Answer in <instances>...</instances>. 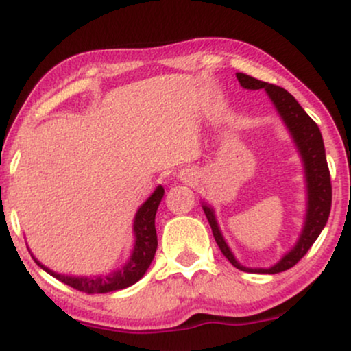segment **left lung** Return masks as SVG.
<instances>
[{
    "instance_id": "8db88e82",
    "label": "left lung",
    "mask_w": 351,
    "mask_h": 351,
    "mask_svg": "<svg viewBox=\"0 0 351 351\" xmlns=\"http://www.w3.org/2000/svg\"><path fill=\"white\" fill-rule=\"evenodd\" d=\"M236 77L244 88H251V90L264 88L267 92V95L271 97L277 112H279L282 120H284V123L287 125L297 148H299L305 168V181H307V215H305V224L297 244L293 245V249H291V252H287L282 257L279 263L269 269H252L244 267V265H241L236 261L234 254L231 252L223 234H221L213 208L203 204V209L209 221V226H211L216 244L219 245L221 252L224 254V257L236 269L254 274L284 272L287 269L293 267L307 254V251L315 243V239L320 236L322 229L325 228V224L328 221L330 208H332V183H330V171L327 165V156H325L324 138H322L318 125L310 119L307 112L300 107V104L285 88L274 86V84L269 82H263V80H257L251 77V75L243 74V72H237Z\"/></svg>"
}]
</instances>
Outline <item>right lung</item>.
Returning a JSON list of instances; mask_svg holds the SVG:
<instances>
[{"mask_svg": "<svg viewBox=\"0 0 351 351\" xmlns=\"http://www.w3.org/2000/svg\"><path fill=\"white\" fill-rule=\"evenodd\" d=\"M165 189L158 186L153 191V195L140 206L135 215L134 221V232H135V245L134 252H132L128 263L123 265L120 271H115L108 276H94V277H72L64 276V274H58L51 269L44 267V265L36 261V264L41 265L47 274L52 277L64 282V284L71 285L72 289L86 293H107L120 291V289H127L134 285L143 277L147 269L150 267L153 257H155L156 245H158V239H156V229H155V215L158 209L160 201L163 198Z\"/></svg>", "mask_w": 351, "mask_h": 351, "instance_id": "add662e5", "label": "right lung"}]
</instances>
